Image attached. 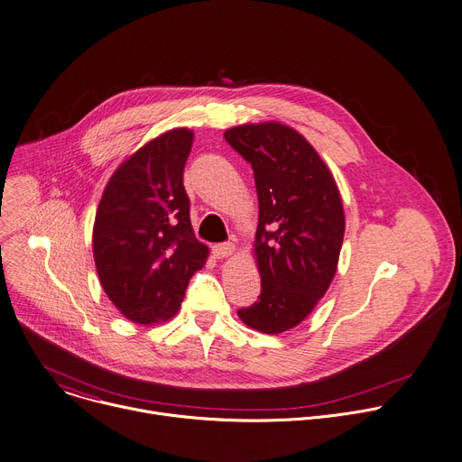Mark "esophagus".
Instances as JSON below:
<instances>
[{
	"label": "esophagus",
	"instance_id": "1",
	"mask_svg": "<svg viewBox=\"0 0 462 462\" xmlns=\"http://www.w3.org/2000/svg\"><path fill=\"white\" fill-rule=\"evenodd\" d=\"M234 250H236L234 243H219V245H214V246H212V254H214L216 259L228 257V255H232Z\"/></svg>",
	"mask_w": 462,
	"mask_h": 462
}]
</instances>
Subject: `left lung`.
Segmentation results:
<instances>
[{"instance_id":"obj_1","label":"left lung","mask_w":462,"mask_h":462,"mask_svg":"<svg viewBox=\"0 0 462 462\" xmlns=\"http://www.w3.org/2000/svg\"><path fill=\"white\" fill-rule=\"evenodd\" d=\"M252 166L259 201L255 261L261 294L239 318L278 335L303 321L331 285L346 217L337 182L316 150L292 127L267 122L225 131Z\"/></svg>"}]
</instances>
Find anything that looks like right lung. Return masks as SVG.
Segmentation results:
<instances>
[{
	"instance_id": "obj_1",
	"label": "right lung",
	"mask_w": 462,
	"mask_h": 462,
	"mask_svg": "<svg viewBox=\"0 0 462 462\" xmlns=\"http://www.w3.org/2000/svg\"><path fill=\"white\" fill-rule=\"evenodd\" d=\"M193 134L171 129L131 155L109 179L95 228V265L113 305L131 321L171 318L208 246L195 239L182 171Z\"/></svg>"
}]
</instances>
